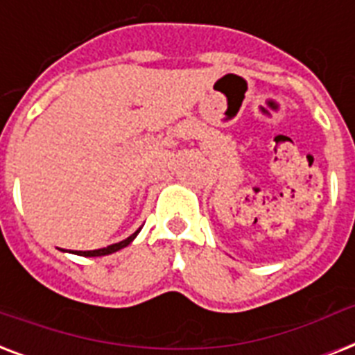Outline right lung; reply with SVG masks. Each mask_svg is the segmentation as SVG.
<instances>
[{
  "mask_svg": "<svg viewBox=\"0 0 355 355\" xmlns=\"http://www.w3.org/2000/svg\"><path fill=\"white\" fill-rule=\"evenodd\" d=\"M139 230H141V228H138V230H136L132 236H128L127 239H123V241H119V243H114V245H108V247H105V248H97V250H85V252H83V250H79V252H75V254H77V256H86V258H94V256H107V254H112V252H116V250H119V248H125L127 245H130V241H132L134 237L138 236Z\"/></svg>",
  "mask_w": 355,
  "mask_h": 355,
  "instance_id": "right-lung-1",
  "label": "right lung"
}]
</instances>
